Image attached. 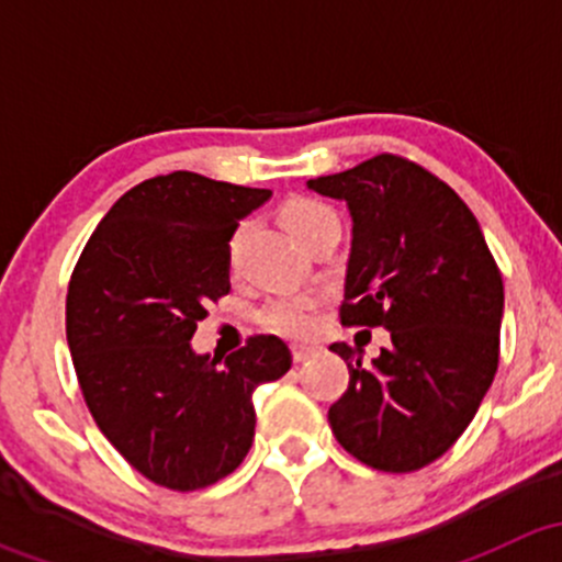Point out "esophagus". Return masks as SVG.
Segmentation results:
<instances>
[{
	"label": "esophagus",
	"instance_id": "obj_1",
	"mask_svg": "<svg viewBox=\"0 0 562 562\" xmlns=\"http://www.w3.org/2000/svg\"><path fill=\"white\" fill-rule=\"evenodd\" d=\"M317 348H313V345H293V361L296 364H302V361H307L310 356H315Z\"/></svg>",
	"mask_w": 562,
	"mask_h": 562
}]
</instances>
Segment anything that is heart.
Returning a JSON list of instances; mask_svg holds the SVG:
<instances>
[{
    "mask_svg": "<svg viewBox=\"0 0 562 562\" xmlns=\"http://www.w3.org/2000/svg\"><path fill=\"white\" fill-rule=\"evenodd\" d=\"M337 214L326 206V203L313 201V198H293L282 206V223L291 231L293 239L302 245L307 236H313L317 228L326 223H334ZM260 326L269 328L274 334H285V337H307L315 326V302L304 296L291 299H274L266 304L258 313Z\"/></svg>",
    "mask_w": 562,
    "mask_h": 562,
    "instance_id": "b5f03b06",
    "label": "heart"
}]
</instances>
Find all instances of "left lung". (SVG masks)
<instances>
[{"label": "left lung", "mask_w": 562, "mask_h": 562, "mask_svg": "<svg viewBox=\"0 0 562 562\" xmlns=\"http://www.w3.org/2000/svg\"><path fill=\"white\" fill-rule=\"evenodd\" d=\"M353 217L342 326H383L391 348L348 364L328 407L334 438L383 473H413L468 429L501 361L503 277L479 220L446 181L400 155L307 181Z\"/></svg>", "instance_id": "1"}]
</instances>
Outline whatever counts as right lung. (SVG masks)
I'll use <instances>...</instances> for the list:
<instances>
[{
    "mask_svg": "<svg viewBox=\"0 0 562 562\" xmlns=\"http://www.w3.org/2000/svg\"><path fill=\"white\" fill-rule=\"evenodd\" d=\"M271 190L192 171L124 192L89 236L67 288V345L100 432L140 475L176 492L234 473L255 438L252 391L291 370L274 334L245 348H190L231 291V236Z\"/></svg>",
    "mask_w": 562,
    "mask_h": 562,
    "instance_id": "obj_1",
    "label": "right lung"
}]
</instances>
